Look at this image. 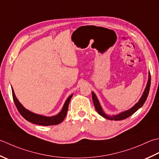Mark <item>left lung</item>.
<instances>
[{
    "label": "left lung",
    "instance_id": "1",
    "mask_svg": "<svg viewBox=\"0 0 159 159\" xmlns=\"http://www.w3.org/2000/svg\"><path fill=\"white\" fill-rule=\"evenodd\" d=\"M150 84H151V76H150V74H149V79H148V81L147 83V86H146V88L143 92V94L142 95L141 99H140L137 103H136L133 107L129 109V110L123 111V112L120 113L118 115H116V116H107V114H105L103 112V111H102V108L100 105V103H99L98 100L97 99V97H96L94 92H92V100H93V102H94L96 110L97 111V112L100 114L101 116H102V117H104V118H105V119H109V120H120L125 119H127V118L129 117L134 113H135L139 108H141L143 105V104L145 103V102L146 101V99H147V98H148L149 91H150Z\"/></svg>",
    "mask_w": 159,
    "mask_h": 159
}]
</instances>
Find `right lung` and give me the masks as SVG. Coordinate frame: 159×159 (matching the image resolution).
I'll return each mask as SVG.
<instances>
[{
  "label": "right lung",
  "mask_w": 159,
  "mask_h": 159,
  "mask_svg": "<svg viewBox=\"0 0 159 159\" xmlns=\"http://www.w3.org/2000/svg\"><path fill=\"white\" fill-rule=\"evenodd\" d=\"M12 89V96H13V100L15 103V105L18 111H19V113L20 114L21 116H23L25 119H26L27 121H29V122L36 124V125H43V126L58 125V124L61 123L62 121L64 120L67 112L68 106H69L70 99L73 96V94H71L67 98V101H65V104L63 105V109H62V110L61 111V112L58 114H57V116L46 117V116H41V115L32 113L29 110H26V109L20 103V102L18 101V99L16 98V97L13 89Z\"/></svg>",
  "instance_id": "right-lung-1"
}]
</instances>
